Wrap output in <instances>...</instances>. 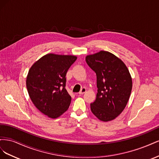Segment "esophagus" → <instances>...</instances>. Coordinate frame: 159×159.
I'll return each instance as SVG.
<instances>
[{
	"label": "esophagus",
	"mask_w": 159,
	"mask_h": 159,
	"mask_svg": "<svg viewBox=\"0 0 159 159\" xmlns=\"http://www.w3.org/2000/svg\"><path fill=\"white\" fill-rule=\"evenodd\" d=\"M85 91H86V88H81V89L80 90V91L79 92V94L82 95V94H84V93H85Z\"/></svg>",
	"instance_id": "esophagus-1"
}]
</instances>
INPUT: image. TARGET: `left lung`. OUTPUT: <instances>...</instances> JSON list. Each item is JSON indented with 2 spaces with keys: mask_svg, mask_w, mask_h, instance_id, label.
Masks as SVG:
<instances>
[{
  "mask_svg": "<svg viewBox=\"0 0 159 159\" xmlns=\"http://www.w3.org/2000/svg\"><path fill=\"white\" fill-rule=\"evenodd\" d=\"M97 76L98 93L91 111L103 121L116 118L126 107L132 90V79L123 62L106 51L86 56Z\"/></svg>",
  "mask_w": 159,
  "mask_h": 159,
  "instance_id": "obj_1",
  "label": "left lung"
}]
</instances>
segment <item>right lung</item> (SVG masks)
Returning <instances> with one entry per match:
<instances>
[{"label":"right lung","instance_id":"right-lung-1","mask_svg":"<svg viewBox=\"0 0 159 159\" xmlns=\"http://www.w3.org/2000/svg\"><path fill=\"white\" fill-rule=\"evenodd\" d=\"M77 57L48 54L30 68L26 88L32 103L40 112L57 118L66 111L71 98L66 89L67 71Z\"/></svg>","mask_w":159,"mask_h":159}]
</instances>
